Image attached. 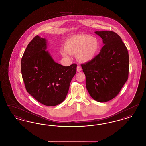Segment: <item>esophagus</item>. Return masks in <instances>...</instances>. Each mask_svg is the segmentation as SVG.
<instances>
[{"instance_id":"obj_1","label":"esophagus","mask_w":146,"mask_h":146,"mask_svg":"<svg viewBox=\"0 0 146 146\" xmlns=\"http://www.w3.org/2000/svg\"><path fill=\"white\" fill-rule=\"evenodd\" d=\"M76 70H77V72L81 71L82 70V67L80 66H78L77 67H76Z\"/></svg>"}]
</instances>
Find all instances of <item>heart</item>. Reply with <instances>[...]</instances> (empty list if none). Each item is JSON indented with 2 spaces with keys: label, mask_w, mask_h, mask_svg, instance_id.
Wrapping results in <instances>:
<instances>
[{
  "label": "heart",
  "mask_w": 146,
  "mask_h": 146,
  "mask_svg": "<svg viewBox=\"0 0 146 146\" xmlns=\"http://www.w3.org/2000/svg\"><path fill=\"white\" fill-rule=\"evenodd\" d=\"M99 47L96 38L85 34L76 35L66 39L64 49L61 50V54L65 57H68L70 54H76L78 61L87 62L96 55Z\"/></svg>",
  "instance_id": "b5f03b06"
}]
</instances>
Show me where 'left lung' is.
Segmentation results:
<instances>
[{"instance_id":"obj_1","label":"left lung","mask_w":146,"mask_h":146,"mask_svg":"<svg viewBox=\"0 0 146 146\" xmlns=\"http://www.w3.org/2000/svg\"><path fill=\"white\" fill-rule=\"evenodd\" d=\"M104 46L92 60L82 64L86 86L95 101L104 102L116 97L127 81L129 56L127 48L114 32L96 31Z\"/></svg>"}]
</instances>
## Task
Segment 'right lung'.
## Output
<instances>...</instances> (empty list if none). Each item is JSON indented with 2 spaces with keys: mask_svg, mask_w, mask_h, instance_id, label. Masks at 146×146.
Instances as JSON below:
<instances>
[{
  "mask_svg": "<svg viewBox=\"0 0 146 146\" xmlns=\"http://www.w3.org/2000/svg\"><path fill=\"white\" fill-rule=\"evenodd\" d=\"M46 49L45 39L34 37L22 57L21 73L26 90L32 97L42 104L54 106L66 98L77 65L65 67L56 63Z\"/></svg>",
  "mask_w": 146,
  "mask_h": 146,
  "instance_id": "right-lung-1",
  "label": "right lung"
}]
</instances>
